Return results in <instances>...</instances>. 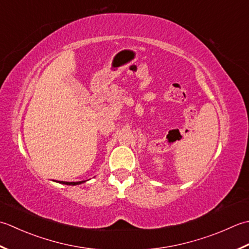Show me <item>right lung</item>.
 I'll return each mask as SVG.
<instances>
[{
  "instance_id": "1",
  "label": "right lung",
  "mask_w": 249,
  "mask_h": 249,
  "mask_svg": "<svg viewBox=\"0 0 249 249\" xmlns=\"http://www.w3.org/2000/svg\"><path fill=\"white\" fill-rule=\"evenodd\" d=\"M86 180H82V181H60L61 184H64V185H72V186H75V185H80L83 184V182H85Z\"/></svg>"
}]
</instances>
